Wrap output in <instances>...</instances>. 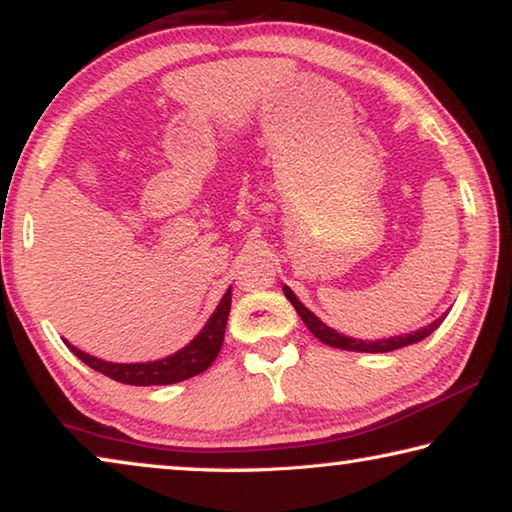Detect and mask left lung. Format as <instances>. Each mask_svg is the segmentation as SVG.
Here are the masks:
<instances>
[{
    "instance_id": "1",
    "label": "left lung",
    "mask_w": 512,
    "mask_h": 512,
    "mask_svg": "<svg viewBox=\"0 0 512 512\" xmlns=\"http://www.w3.org/2000/svg\"><path fill=\"white\" fill-rule=\"evenodd\" d=\"M284 296L289 298V302L293 307H296L298 316L302 318V323H305L309 327V332L316 336L318 341H323L325 345H329V348H339V350H352V352H393V350H400V348H406V345H413L418 343L422 339H427V336L433 332V329H438L440 323H443L445 316L443 314L436 320H431L429 325H424L420 329H415V332L411 334H402V336H391V339H377V341H363V339H352V336H345V334H339L336 329H332L329 325H325L323 320H320L314 311L307 309L302 302L298 300L296 293H293L287 284L282 287Z\"/></svg>"
}]
</instances>
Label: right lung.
<instances>
[{"mask_svg":"<svg viewBox=\"0 0 512 512\" xmlns=\"http://www.w3.org/2000/svg\"><path fill=\"white\" fill-rule=\"evenodd\" d=\"M230 302H232V287H228V291H225L219 307H216L214 314L207 318V323L201 332H198L194 339L185 345V348H180L178 352H173L169 357L158 359V361L112 363L74 348L69 341H65V345L85 363V366H90L92 370L101 372V375L119 381V384H131V386L178 384V381L201 375L203 370L212 366L216 354L221 352L225 323H228V314H230Z\"/></svg>","mask_w":512,"mask_h":512,"instance_id":"1","label":"right lung"}]
</instances>
